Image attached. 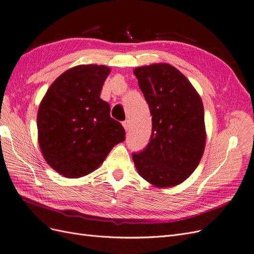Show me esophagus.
<instances>
[{"mask_svg":"<svg viewBox=\"0 0 254 254\" xmlns=\"http://www.w3.org/2000/svg\"><path fill=\"white\" fill-rule=\"evenodd\" d=\"M122 126H124L126 130H128V128H129V121L128 120L124 121V122H122Z\"/></svg>","mask_w":254,"mask_h":254,"instance_id":"1","label":"esophagus"}]
</instances>
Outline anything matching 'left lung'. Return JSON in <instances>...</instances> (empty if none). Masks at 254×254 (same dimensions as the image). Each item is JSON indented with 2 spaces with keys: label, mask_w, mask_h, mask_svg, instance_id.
Wrapping results in <instances>:
<instances>
[{
  "label": "left lung",
  "mask_w": 254,
  "mask_h": 254,
  "mask_svg": "<svg viewBox=\"0 0 254 254\" xmlns=\"http://www.w3.org/2000/svg\"><path fill=\"white\" fill-rule=\"evenodd\" d=\"M134 75L152 115L150 142L133 154L135 167L155 187L177 186L197 168L204 151L201 98L185 75L168 63L136 67Z\"/></svg>",
  "instance_id": "left-lung-1"
}]
</instances>
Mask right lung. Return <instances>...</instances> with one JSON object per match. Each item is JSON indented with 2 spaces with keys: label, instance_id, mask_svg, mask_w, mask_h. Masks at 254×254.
<instances>
[{
  "label": "right lung",
  "instance_id": "add662e5",
  "mask_svg": "<svg viewBox=\"0 0 254 254\" xmlns=\"http://www.w3.org/2000/svg\"><path fill=\"white\" fill-rule=\"evenodd\" d=\"M111 68L83 64L57 78L40 103L38 141L46 162L67 178L92 173L117 143L125 141L121 124L111 118L100 93Z\"/></svg>",
  "mask_w": 254,
  "mask_h": 254
}]
</instances>
